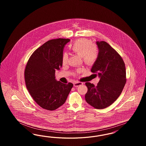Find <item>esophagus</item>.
I'll return each mask as SVG.
<instances>
[{
  "instance_id": "obj_1",
  "label": "esophagus",
  "mask_w": 146,
  "mask_h": 146,
  "mask_svg": "<svg viewBox=\"0 0 146 146\" xmlns=\"http://www.w3.org/2000/svg\"><path fill=\"white\" fill-rule=\"evenodd\" d=\"M82 84H83L82 82L77 81V82H75V83L74 84V86L76 87H78V86H81V85H82Z\"/></svg>"
}]
</instances>
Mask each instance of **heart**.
<instances>
[{
	"instance_id": "b5f03b06",
	"label": "heart",
	"mask_w": 146,
	"mask_h": 146,
	"mask_svg": "<svg viewBox=\"0 0 146 146\" xmlns=\"http://www.w3.org/2000/svg\"><path fill=\"white\" fill-rule=\"evenodd\" d=\"M72 52L82 56L84 63L89 65H93L96 62L98 57V50L95 45L90 40L86 38H80L76 40L70 46ZM62 65H66L68 61V57L66 53L62 56ZM84 71L83 69H78L74 75L80 74Z\"/></svg>"
}]
</instances>
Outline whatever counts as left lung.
Wrapping results in <instances>:
<instances>
[{"mask_svg": "<svg viewBox=\"0 0 146 146\" xmlns=\"http://www.w3.org/2000/svg\"><path fill=\"white\" fill-rule=\"evenodd\" d=\"M98 57L91 71L100 77L96 86L86 82L88 90L85 100L95 109L111 106L119 96L126 82V68L119 54L105 41L96 42Z\"/></svg>", "mask_w": 146, "mask_h": 146, "instance_id": "left-lung-1", "label": "left lung"}]
</instances>
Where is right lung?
I'll return each instance as SVG.
<instances>
[{
  "mask_svg": "<svg viewBox=\"0 0 146 146\" xmlns=\"http://www.w3.org/2000/svg\"><path fill=\"white\" fill-rule=\"evenodd\" d=\"M70 39L49 40L32 53L25 70L26 87L35 102L49 111L63 105L73 84L55 79V72L62 66V51Z\"/></svg>",
  "mask_w": 146,
  "mask_h": 146,
  "instance_id": "obj_1",
  "label": "right lung"
}]
</instances>
